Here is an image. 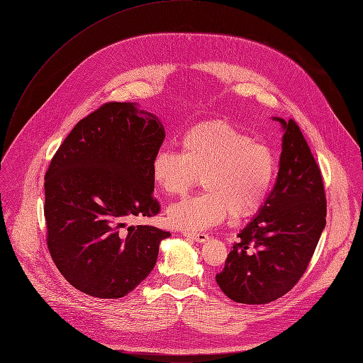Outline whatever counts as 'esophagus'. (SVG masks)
<instances>
[{"label":"esophagus","instance_id":"obj_1","mask_svg":"<svg viewBox=\"0 0 363 363\" xmlns=\"http://www.w3.org/2000/svg\"><path fill=\"white\" fill-rule=\"evenodd\" d=\"M184 236H188V238L196 240V242H199V244L208 240V233H205V232H188V230H185Z\"/></svg>","mask_w":363,"mask_h":363}]
</instances>
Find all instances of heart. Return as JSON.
<instances>
[{
	"label": "heart",
	"mask_w": 363,
	"mask_h": 363,
	"mask_svg": "<svg viewBox=\"0 0 363 363\" xmlns=\"http://www.w3.org/2000/svg\"><path fill=\"white\" fill-rule=\"evenodd\" d=\"M181 152L164 148L152 161V181L169 196H182L202 177V194L184 199L167 211L171 225L205 229L223 220L255 215L274 184V151L222 119L203 121L181 138Z\"/></svg>",
	"instance_id": "b5f03b06"
}]
</instances>
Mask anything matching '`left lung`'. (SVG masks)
<instances>
[{"label":"left lung","mask_w":363,"mask_h":363,"mask_svg":"<svg viewBox=\"0 0 363 363\" xmlns=\"http://www.w3.org/2000/svg\"><path fill=\"white\" fill-rule=\"evenodd\" d=\"M275 119L285 130L277 182L215 278L238 303L262 305L288 294L305 274L326 225L319 165L295 121Z\"/></svg>","instance_id":"left-lung-1"}]
</instances>
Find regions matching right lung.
Masks as SVG:
<instances>
[{
  "mask_svg": "<svg viewBox=\"0 0 363 363\" xmlns=\"http://www.w3.org/2000/svg\"><path fill=\"white\" fill-rule=\"evenodd\" d=\"M165 138L154 115L106 102L82 118L45 174L47 245L62 277L102 299L128 295L154 269L171 233L128 225L155 216L152 161Z\"/></svg>",
  "mask_w": 363,
  "mask_h": 363,
  "instance_id": "add662e5",
  "label": "right lung"
}]
</instances>
